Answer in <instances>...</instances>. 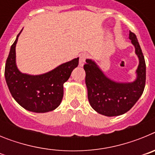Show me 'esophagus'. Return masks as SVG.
<instances>
[{
	"mask_svg": "<svg viewBox=\"0 0 155 155\" xmlns=\"http://www.w3.org/2000/svg\"><path fill=\"white\" fill-rule=\"evenodd\" d=\"M87 57H88V56H87V54H85V53H82V54H81L80 59H79V65H80L81 67H82V66L84 65V63H85V61L87 59Z\"/></svg>",
	"mask_w": 155,
	"mask_h": 155,
	"instance_id": "obj_1",
	"label": "esophagus"
}]
</instances>
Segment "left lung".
<instances>
[{"instance_id": "obj_1", "label": "left lung", "mask_w": 155, "mask_h": 155, "mask_svg": "<svg viewBox=\"0 0 155 155\" xmlns=\"http://www.w3.org/2000/svg\"><path fill=\"white\" fill-rule=\"evenodd\" d=\"M130 39L139 58L137 79L132 83H118L105 76L96 64L86 60L84 65L87 98L93 109L99 114L116 116L124 114L143 94L146 82V64L136 35L130 31Z\"/></svg>"}]
</instances>
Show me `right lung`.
<instances>
[{"label": "right lung", "instance_id": "right-lung-1", "mask_svg": "<svg viewBox=\"0 0 155 155\" xmlns=\"http://www.w3.org/2000/svg\"><path fill=\"white\" fill-rule=\"evenodd\" d=\"M19 34L11 47L5 64L8 89L16 102L27 110L34 113L54 110L62 101L64 83L78 67L79 58L61 64L44 74L34 76L21 73L15 64V46Z\"/></svg>", "mask_w": 155, "mask_h": 155}]
</instances>
